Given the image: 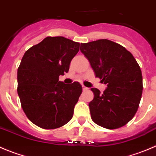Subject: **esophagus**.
Wrapping results in <instances>:
<instances>
[{"label":"esophagus","instance_id":"esophagus-1","mask_svg":"<svg viewBox=\"0 0 156 156\" xmlns=\"http://www.w3.org/2000/svg\"><path fill=\"white\" fill-rule=\"evenodd\" d=\"M82 90H83V91H87V90H88V88L85 87V85H82Z\"/></svg>","mask_w":156,"mask_h":156}]
</instances>
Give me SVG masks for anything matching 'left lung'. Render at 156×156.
Returning a JSON list of instances; mask_svg holds the SVG:
<instances>
[{"mask_svg":"<svg viewBox=\"0 0 156 156\" xmlns=\"http://www.w3.org/2000/svg\"><path fill=\"white\" fill-rule=\"evenodd\" d=\"M80 50L88 60L95 76L106 85L103 93L91 88V117L96 124L116 129L134 117L142 95V75L133 55L121 45L108 40L81 43Z\"/></svg>","mask_w":156,"mask_h":156,"instance_id":"obj_1","label":"left lung"}]
</instances>
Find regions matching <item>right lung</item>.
I'll return each mask as SVG.
<instances>
[{
    "instance_id": "right-lung-1",
    "label": "right lung",
    "mask_w": 156,
    "mask_h": 156,
    "mask_svg": "<svg viewBox=\"0 0 156 156\" xmlns=\"http://www.w3.org/2000/svg\"><path fill=\"white\" fill-rule=\"evenodd\" d=\"M80 43L63 36L45 38L25 53L18 69V94L31 122L55 129L70 121L82 92L79 82L66 85L59 76L69 71Z\"/></svg>"
}]
</instances>
